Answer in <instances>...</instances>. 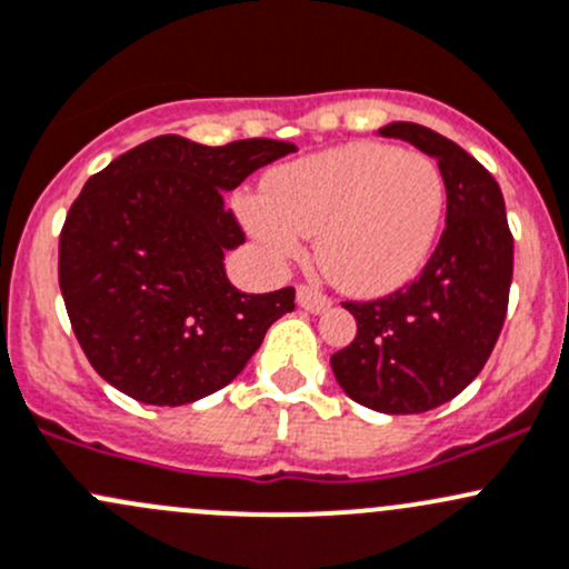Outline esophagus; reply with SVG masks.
Masks as SVG:
<instances>
[{
    "mask_svg": "<svg viewBox=\"0 0 569 569\" xmlns=\"http://www.w3.org/2000/svg\"><path fill=\"white\" fill-rule=\"evenodd\" d=\"M297 305H300L302 310H310V313H325V310H330L332 302L330 297H325L321 291L300 286V289H297Z\"/></svg>",
    "mask_w": 569,
    "mask_h": 569,
    "instance_id": "esophagus-1",
    "label": "esophagus"
}]
</instances>
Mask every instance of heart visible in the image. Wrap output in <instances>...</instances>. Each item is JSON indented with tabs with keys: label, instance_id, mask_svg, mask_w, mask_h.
Here are the masks:
<instances>
[{
	"label": "heart",
	"instance_id": "1",
	"mask_svg": "<svg viewBox=\"0 0 569 569\" xmlns=\"http://www.w3.org/2000/svg\"><path fill=\"white\" fill-rule=\"evenodd\" d=\"M447 188L422 152L357 141L280 166L244 220L269 261L283 264L316 234V261L340 291L390 295L433 250Z\"/></svg>",
	"mask_w": 569,
	"mask_h": 569
}]
</instances>
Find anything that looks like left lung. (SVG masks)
<instances>
[{
    "instance_id": "obj_1",
    "label": "left lung",
    "mask_w": 569,
    "mask_h": 569,
    "mask_svg": "<svg viewBox=\"0 0 569 569\" xmlns=\"http://www.w3.org/2000/svg\"><path fill=\"white\" fill-rule=\"evenodd\" d=\"M439 163L447 226L415 283L373 302H343L357 338L332 355L343 392L381 415L452 400L488 362L507 316L512 234L499 182L456 141L415 122L379 128Z\"/></svg>"
}]
</instances>
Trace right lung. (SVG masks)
Returning <instances> with one entry per match:
<instances>
[{"instance_id":"obj_1","label":"right lung","mask_w":569,"mask_h":569,"mask_svg":"<svg viewBox=\"0 0 569 569\" xmlns=\"http://www.w3.org/2000/svg\"><path fill=\"white\" fill-rule=\"evenodd\" d=\"M295 149L169 133L87 179L59 237V289L83 355L111 387L149 406L207 398L295 310V289L244 295L223 267L244 242L223 193Z\"/></svg>"}]
</instances>
